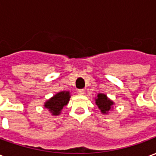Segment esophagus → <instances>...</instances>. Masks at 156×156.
Masks as SVG:
<instances>
[{"instance_id": "esophagus-1", "label": "esophagus", "mask_w": 156, "mask_h": 156, "mask_svg": "<svg viewBox=\"0 0 156 156\" xmlns=\"http://www.w3.org/2000/svg\"><path fill=\"white\" fill-rule=\"evenodd\" d=\"M78 94L79 95H83L85 94L84 89H78Z\"/></svg>"}]
</instances>
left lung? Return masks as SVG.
Wrapping results in <instances>:
<instances>
[{
  "label": "left lung",
  "instance_id": "8db88e82",
  "mask_svg": "<svg viewBox=\"0 0 156 156\" xmlns=\"http://www.w3.org/2000/svg\"><path fill=\"white\" fill-rule=\"evenodd\" d=\"M95 104L101 110L102 114H108L114 105V102L111 101L105 94H98L95 98Z\"/></svg>",
  "mask_w": 156,
  "mask_h": 156
}]
</instances>
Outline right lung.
Returning a JSON list of instances; mask_svg holds the SVG:
<instances>
[{"label":"right lung","instance_id":"add662e5","mask_svg":"<svg viewBox=\"0 0 156 156\" xmlns=\"http://www.w3.org/2000/svg\"><path fill=\"white\" fill-rule=\"evenodd\" d=\"M70 97L68 91L59 92L45 103L44 107L49 109L52 115H59L63 107L68 105Z\"/></svg>","mask_w":156,"mask_h":156}]
</instances>
